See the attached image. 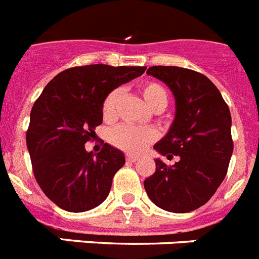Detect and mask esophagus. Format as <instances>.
<instances>
[{"label":"esophagus","mask_w":259,"mask_h":259,"mask_svg":"<svg viewBox=\"0 0 259 259\" xmlns=\"http://www.w3.org/2000/svg\"><path fill=\"white\" fill-rule=\"evenodd\" d=\"M138 159H140L138 156L132 155V154H127V155H126V160H127V162H137Z\"/></svg>","instance_id":"esophagus-1"}]
</instances>
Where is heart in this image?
Wrapping results in <instances>:
<instances>
[{"label":"heart","mask_w":259,"mask_h":259,"mask_svg":"<svg viewBox=\"0 0 259 259\" xmlns=\"http://www.w3.org/2000/svg\"><path fill=\"white\" fill-rule=\"evenodd\" d=\"M141 93H142L143 100L154 112L156 110L162 112L168 103V95H167L166 88L160 85L159 82H143L141 87ZM119 97H121V91L113 89L112 92L108 93L104 99L103 105H101V113H103V118L105 121H113L116 117ZM155 133L151 129L119 125L110 130L108 134V140L113 146L127 151V153L137 154L146 149L147 145H150L155 140Z\"/></svg>","instance_id":"b5f03b06"}]
</instances>
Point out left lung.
Instances as JSON below:
<instances>
[{
	"mask_svg": "<svg viewBox=\"0 0 259 259\" xmlns=\"http://www.w3.org/2000/svg\"><path fill=\"white\" fill-rule=\"evenodd\" d=\"M175 97V119L154 149L172 166L155 159V172L145 190L155 205L174 213L191 212L207 203L227 175L233 153L232 117L220 91L203 73L180 67L147 69Z\"/></svg>",
	"mask_w": 259,
	"mask_h": 259,
	"instance_id": "8db88e82",
	"label": "left lung"
}]
</instances>
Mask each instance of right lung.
I'll list each match as a JSON object with an SVG mask.
<instances>
[{"label": "right lung", "mask_w": 259, "mask_h": 259, "mask_svg": "<svg viewBox=\"0 0 259 259\" xmlns=\"http://www.w3.org/2000/svg\"><path fill=\"white\" fill-rule=\"evenodd\" d=\"M146 67L106 64L73 67L56 75L32 105L26 145L34 177L45 195L68 212H85L108 197L122 151L104 143L97 154L85 145L103 122L104 99Z\"/></svg>", "instance_id": "add662e5"}]
</instances>
